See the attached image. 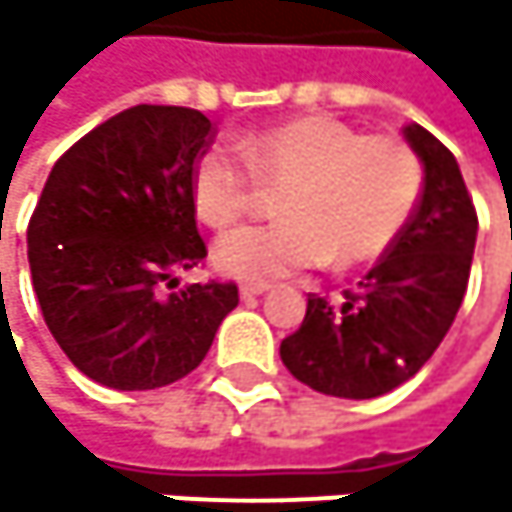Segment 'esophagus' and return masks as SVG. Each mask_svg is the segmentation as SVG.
I'll use <instances>...</instances> for the list:
<instances>
[{"label": "esophagus", "mask_w": 512, "mask_h": 512, "mask_svg": "<svg viewBox=\"0 0 512 512\" xmlns=\"http://www.w3.org/2000/svg\"><path fill=\"white\" fill-rule=\"evenodd\" d=\"M264 291H267V285H242L239 288V298L242 301H254V298H261Z\"/></svg>", "instance_id": "1"}]
</instances>
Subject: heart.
Wrapping results in <instances>:
<instances>
[{"instance_id":"1","label":"heart","mask_w":512,"mask_h":512,"mask_svg":"<svg viewBox=\"0 0 512 512\" xmlns=\"http://www.w3.org/2000/svg\"><path fill=\"white\" fill-rule=\"evenodd\" d=\"M236 153L205 150L190 171V199L208 227H233L282 190V221L233 230L214 242L224 276L264 285L325 267L381 261L411 224L424 193L415 147L393 134H365L334 116H294L239 137Z\"/></svg>"}]
</instances>
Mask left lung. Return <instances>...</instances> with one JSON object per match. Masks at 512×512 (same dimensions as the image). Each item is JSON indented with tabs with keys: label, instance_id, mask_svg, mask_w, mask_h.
<instances>
[{
	"label": "left lung",
	"instance_id": "8db88e82",
	"mask_svg": "<svg viewBox=\"0 0 512 512\" xmlns=\"http://www.w3.org/2000/svg\"><path fill=\"white\" fill-rule=\"evenodd\" d=\"M424 162V193L399 242L365 273L341 304L307 298L301 328L279 347L285 368L316 393L375 399L436 353L464 301L476 208L451 150L421 128H405Z\"/></svg>",
	"mask_w": 512,
	"mask_h": 512
}]
</instances>
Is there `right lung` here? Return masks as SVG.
<instances>
[{
	"label": "right lung",
	"mask_w": 512,
	"mask_h": 512,
	"mask_svg": "<svg viewBox=\"0 0 512 512\" xmlns=\"http://www.w3.org/2000/svg\"><path fill=\"white\" fill-rule=\"evenodd\" d=\"M214 122L128 107L54 162L27 227L33 291L54 341L91 381L156 390L187 378L239 304L236 282L178 285L208 254L190 199Z\"/></svg>",
	"instance_id": "add662e5"
}]
</instances>
